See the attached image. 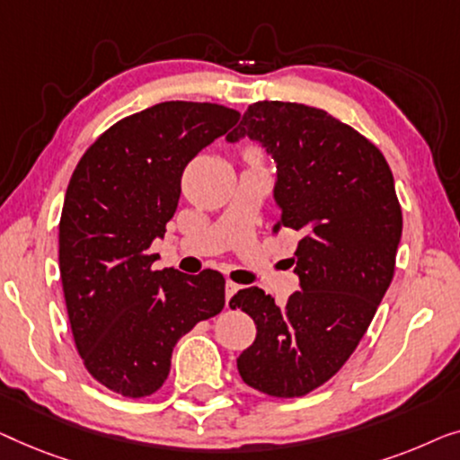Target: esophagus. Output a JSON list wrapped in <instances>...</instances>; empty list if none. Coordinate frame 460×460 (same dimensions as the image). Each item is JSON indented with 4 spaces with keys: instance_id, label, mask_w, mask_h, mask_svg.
<instances>
[{
    "instance_id": "obj_1",
    "label": "esophagus",
    "mask_w": 460,
    "mask_h": 460,
    "mask_svg": "<svg viewBox=\"0 0 460 460\" xmlns=\"http://www.w3.org/2000/svg\"><path fill=\"white\" fill-rule=\"evenodd\" d=\"M237 289H239L237 283H233V281H227V283H225V297H227V306H229V300H231L233 296H235Z\"/></svg>"
}]
</instances>
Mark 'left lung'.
<instances>
[{
	"mask_svg": "<svg viewBox=\"0 0 460 460\" xmlns=\"http://www.w3.org/2000/svg\"><path fill=\"white\" fill-rule=\"evenodd\" d=\"M261 141L275 158L283 227L300 231V292L277 306L261 288L239 289L231 308L256 323L237 371L254 390L297 398L344 367L390 288L402 210L384 154L325 110L296 102L248 106L227 141Z\"/></svg>",
	"mask_w": 460,
	"mask_h": 460,
	"instance_id": "obj_1",
	"label": "left lung"
}]
</instances>
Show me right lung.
<instances>
[{
    "label": "right lung",
    "mask_w": 460,
    "mask_h": 460,
    "mask_svg": "<svg viewBox=\"0 0 460 460\" xmlns=\"http://www.w3.org/2000/svg\"><path fill=\"white\" fill-rule=\"evenodd\" d=\"M237 119L221 103H156L102 133L70 177L60 217L70 329L89 375L120 396L158 392L174 344L225 306L218 270H156L150 245L177 210L185 166Z\"/></svg>",
    "instance_id": "1"
}]
</instances>
